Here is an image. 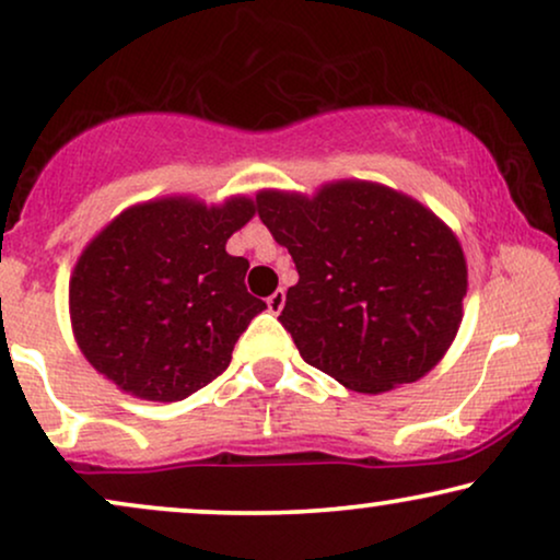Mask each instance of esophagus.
I'll list each match as a JSON object with an SVG mask.
<instances>
[{"label":"esophagus","mask_w":560,"mask_h":560,"mask_svg":"<svg viewBox=\"0 0 560 560\" xmlns=\"http://www.w3.org/2000/svg\"><path fill=\"white\" fill-rule=\"evenodd\" d=\"M266 304H268V310H271L273 315H279L281 310H284V304H287V294H284V289H276V292L266 300Z\"/></svg>","instance_id":"1"}]
</instances>
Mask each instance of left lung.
I'll return each instance as SVG.
<instances>
[{
	"mask_svg": "<svg viewBox=\"0 0 560 560\" xmlns=\"http://www.w3.org/2000/svg\"><path fill=\"white\" fill-rule=\"evenodd\" d=\"M256 207L300 273L279 320L304 362L366 395L442 362L463 323L468 264L434 211L372 180H332L313 196L264 188Z\"/></svg>",
	"mask_w": 560,
	"mask_h": 560,
	"instance_id": "1",
	"label": "left lung"
}]
</instances>
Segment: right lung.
I'll use <instances>...</instances> for the list:
<instances>
[{
  "label": "right lung",
  "instance_id": "add662e5",
  "mask_svg": "<svg viewBox=\"0 0 560 560\" xmlns=\"http://www.w3.org/2000/svg\"><path fill=\"white\" fill-rule=\"evenodd\" d=\"M256 201L194 196L133 203L90 240L69 279V317L84 359L118 390L175 402L230 366L240 332L266 302L245 289L247 260L228 240Z\"/></svg>",
  "mask_w": 560,
  "mask_h": 560
}]
</instances>
